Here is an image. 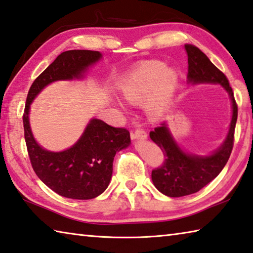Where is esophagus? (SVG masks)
Returning a JSON list of instances; mask_svg holds the SVG:
<instances>
[{
  "mask_svg": "<svg viewBox=\"0 0 253 253\" xmlns=\"http://www.w3.org/2000/svg\"><path fill=\"white\" fill-rule=\"evenodd\" d=\"M130 136L132 139H146L147 138V132L145 131L143 128H137V129L131 130Z\"/></svg>",
  "mask_w": 253,
  "mask_h": 253,
  "instance_id": "esophagus-1",
  "label": "esophagus"
}]
</instances>
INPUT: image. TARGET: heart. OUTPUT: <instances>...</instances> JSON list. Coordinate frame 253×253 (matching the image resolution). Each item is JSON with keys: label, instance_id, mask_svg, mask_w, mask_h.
I'll use <instances>...</instances> for the list:
<instances>
[{"label": "heart", "instance_id": "1", "mask_svg": "<svg viewBox=\"0 0 253 253\" xmlns=\"http://www.w3.org/2000/svg\"><path fill=\"white\" fill-rule=\"evenodd\" d=\"M178 83V76L172 68L162 61H149L137 68L122 84V92L135 104L147 97V113L156 118L164 113Z\"/></svg>", "mask_w": 253, "mask_h": 253}]
</instances>
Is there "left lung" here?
<instances>
[{
	"label": "left lung",
	"mask_w": 253,
	"mask_h": 253,
	"mask_svg": "<svg viewBox=\"0 0 253 253\" xmlns=\"http://www.w3.org/2000/svg\"><path fill=\"white\" fill-rule=\"evenodd\" d=\"M184 48L188 61V81L193 84L210 83L223 85L232 100L233 115L225 142L215 153L205 157L184 153L174 142L165 123L149 132V137L161 147L165 157L163 164L152 170L153 183L161 193L170 198L196 193L220 174L232 152L238 118V105L225 75L199 48L191 44H186Z\"/></svg>",
	"instance_id": "obj_1"
}]
</instances>
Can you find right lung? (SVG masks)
Segmentation results:
<instances>
[{"label":"right lung","mask_w":253,"mask_h":253,"mask_svg":"<svg viewBox=\"0 0 253 253\" xmlns=\"http://www.w3.org/2000/svg\"><path fill=\"white\" fill-rule=\"evenodd\" d=\"M100 57L98 51H65L33 81L28 92L23 127L30 162L38 177L65 198L90 200L106 190L113 174L115 155L130 143L129 131L92 119L74 146L59 153L48 152L32 136L28 116L30 105L46 84L55 80L79 78Z\"/></svg>","instance_id":"1"}]
</instances>
